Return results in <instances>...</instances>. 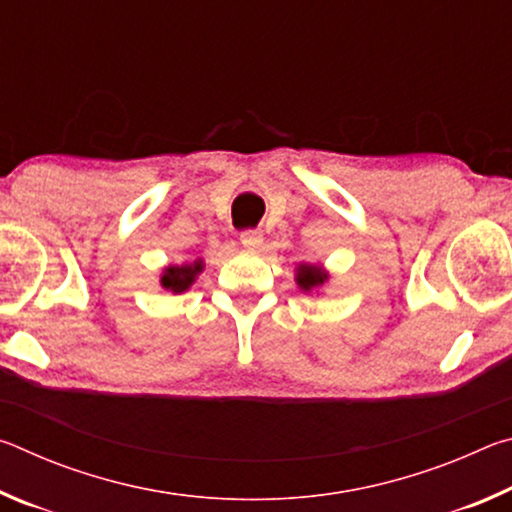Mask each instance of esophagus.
<instances>
[{"label": "esophagus", "mask_w": 512, "mask_h": 512, "mask_svg": "<svg viewBox=\"0 0 512 512\" xmlns=\"http://www.w3.org/2000/svg\"><path fill=\"white\" fill-rule=\"evenodd\" d=\"M262 241H264V237H262V232H259V230H244V232H241V244H244V248H248V250L259 248V246H262Z\"/></svg>", "instance_id": "esophagus-1"}]
</instances>
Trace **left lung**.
Returning <instances> with one entry per match:
<instances>
[{
  "label": "left lung",
  "instance_id": "left-lung-1",
  "mask_svg": "<svg viewBox=\"0 0 512 512\" xmlns=\"http://www.w3.org/2000/svg\"><path fill=\"white\" fill-rule=\"evenodd\" d=\"M327 277H329L327 271H323V268L314 266V264H300L296 271V282L302 291L323 287V284L327 282Z\"/></svg>",
  "mask_w": 512,
  "mask_h": 512
}]
</instances>
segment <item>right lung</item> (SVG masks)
I'll use <instances>...</instances> for the list:
<instances>
[{"label": "right lung", "instance_id": "add662e5", "mask_svg": "<svg viewBox=\"0 0 512 512\" xmlns=\"http://www.w3.org/2000/svg\"><path fill=\"white\" fill-rule=\"evenodd\" d=\"M201 271H203L201 259H196V262H192V264H183V266H167L160 277V284L164 289H169L173 293H183L192 287L196 275Z\"/></svg>", "mask_w": 512, "mask_h": 512}]
</instances>
